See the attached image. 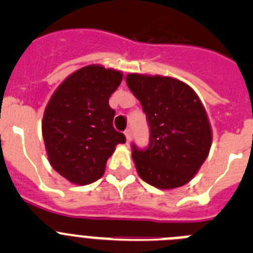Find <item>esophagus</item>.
Masks as SVG:
<instances>
[{
    "label": "esophagus",
    "instance_id": "34e87169",
    "mask_svg": "<svg viewBox=\"0 0 253 253\" xmlns=\"http://www.w3.org/2000/svg\"><path fill=\"white\" fill-rule=\"evenodd\" d=\"M124 134H125V137H126V140H130V135H131V130L130 129H126V130L124 131Z\"/></svg>",
    "mask_w": 253,
    "mask_h": 253
}]
</instances>
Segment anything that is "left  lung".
Masks as SVG:
<instances>
[{"mask_svg":"<svg viewBox=\"0 0 253 253\" xmlns=\"http://www.w3.org/2000/svg\"><path fill=\"white\" fill-rule=\"evenodd\" d=\"M126 84L140 101L149 126V143L131 152L140 177L158 189L187 184L207 160L211 129L198 95L171 77L131 73Z\"/></svg>","mask_w":253,"mask_h":253,"instance_id":"left-lung-1","label":"left lung"}]
</instances>
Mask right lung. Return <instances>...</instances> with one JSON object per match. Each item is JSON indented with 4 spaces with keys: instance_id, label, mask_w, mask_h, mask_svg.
<instances>
[{
    "instance_id": "add662e5",
    "label": "right lung",
    "mask_w": 253,
    "mask_h": 253,
    "mask_svg": "<svg viewBox=\"0 0 253 253\" xmlns=\"http://www.w3.org/2000/svg\"><path fill=\"white\" fill-rule=\"evenodd\" d=\"M123 75L100 66L78 69L51 96L43 118V138L53 169L77 185L99 180L125 135L113 125L109 105Z\"/></svg>"
}]
</instances>
